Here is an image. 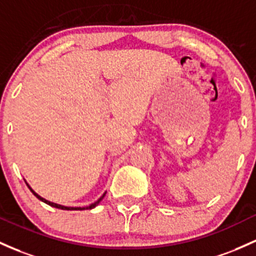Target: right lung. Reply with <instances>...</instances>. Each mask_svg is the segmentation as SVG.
<instances>
[{
    "label": "right lung",
    "instance_id": "right-lung-1",
    "mask_svg": "<svg viewBox=\"0 0 256 256\" xmlns=\"http://www.w3.org/2000/svg\"><path fill=\"white\" fill-rule=\"evenodd\" d=\"M25 184H26V186H28V187H29V190H32V194H34V196H36V198H38V199H40V200H41V202H44V203L48 204V206H53V208H57V209H62V210H87V209H94V208H96V206H98V204H100V202H102V199H103V198H104V196H106V192H104V193H103V196H100V199H98V200H96V202H94V203L90 204V206H82V208H81V206H76V208H72V206H60V204H57V203H53V202H50V200H47V199L42 198V196H38V193H36V192H35V190H34L32 187H30V184H28V182H26V181H25Z\"/></svg>",
    "mask_w": 256,
    "mask_h": 256
}]
</instances>
